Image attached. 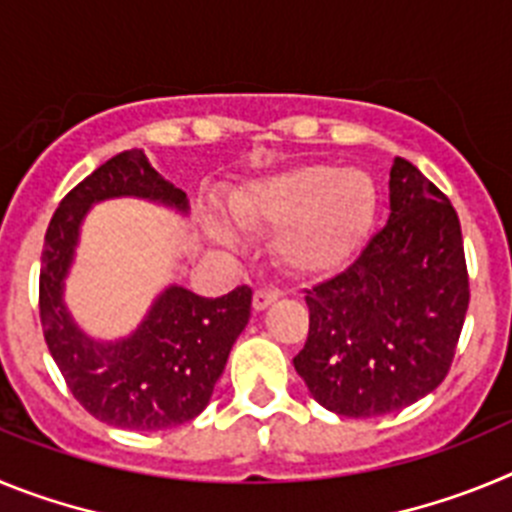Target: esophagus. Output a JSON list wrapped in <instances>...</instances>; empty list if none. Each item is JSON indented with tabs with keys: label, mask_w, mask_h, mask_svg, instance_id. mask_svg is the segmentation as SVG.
<instances>
[{
	"label": "esophagus",
	"mask_w": 512,
	"mask_h": 512,
	"mask_svg": "<svg viewBox=\"0 0 512 512\" xmlns=\"http://www.w3.org/2000/svg\"><path fill=\"white\" fill-rule=\"evenodd\" d=\"M279 300V289H256L253 292V310L261 312Z\"/></svg>",
	"instance_id": "1"
}]
</instances>
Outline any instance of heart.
<instances>
[{
    "instance_id": "1",
    "label": "heart",
    "mask_w": 512,
    "mask_h": 512,
    "mask_svg": "<svg viewBox=\"0 0 512 512\" xmlns=\"http://www.w3.org/2000/svg\"><path fill=\"white\" fill-rule=\"evenodd\" d=\"M377 207L374 179L361 169L302 164L230 194L228 210L246 230H277L274 261L292 277H320L346 264L366 238ZM217 241H233L210 225Z\"/></svg>"
}]
</instances>
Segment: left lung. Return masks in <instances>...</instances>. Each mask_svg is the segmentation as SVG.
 Masks as SVG:
<instances>
[{"label": "left lung", "mask_w": 512, "mask_h": 512, "mask_svg": "<svg viewBox=\"0 0 512 512\" xmlns=\"http://www.w3.org/2000/svg\"><path fill=\"white\" fill-rule=\"evenodd\" d=\"M295 369L325 410L377 418L449 374L469 307L459 215L405 158L390 169L387 223L343 274L312 287Z\"/></svg>", "instance_id": "left-lung-1"}]
</instances>
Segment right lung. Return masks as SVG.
I'll return each mask as SVG.
<instances>
[{"instance_id": "obj_1", "label": "right lung", "mask_w": 512, "mask_h": 512, "mask_svg": "<svg viewBox=\"0 0 512 512\" xmlns=\"http://www.w3.org/2000/svg\"><path fill=\"white\" fill-rule=\"evenodd\" d=\"M133 197L189 215L187 192L166 182L143 151H125L76 184L51 217L40 259V323L71 395L102 423L164 431L197 418L210 402L235 338L251 318V289L200 297L169 284L128 336H89L66 307V277L81 225L99 202Z\"/></svg>"}]
</instances>
